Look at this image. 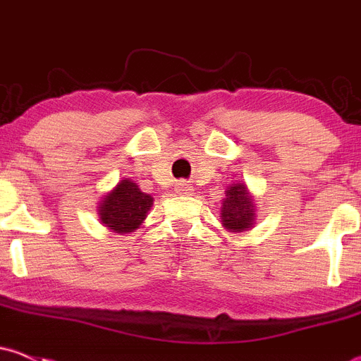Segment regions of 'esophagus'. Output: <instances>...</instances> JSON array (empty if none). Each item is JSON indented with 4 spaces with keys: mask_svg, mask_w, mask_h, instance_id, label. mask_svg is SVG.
<instances>
[{
    "mask_svg": "<svg viewBox=\"0 0 361 361\" xmlns=\"http://www.w3.org/2000/svg\"><path fill=\"white\" fill-rule=\"evenodd\" d=\"M192 190H194V188H192L188 183H185V181H178L176 183V194L187 195V194H192Z\"/></svg>",
    "mask_w": 361,
    "mask_h": 361,
    "instance_id": "1",
    "label": "esophagus"
}]
</instances>
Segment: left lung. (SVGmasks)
Masks as SVG:
<instances>
[{"mask_svg":"<svg viewBox=\"0 0 361 361\" xmlns=\"http://www.w3.org/2000/svg\"><path fill=\"white\" fill-rule=\"evenodd\" d=\"M221 225L228 232L241 234L248 232L255 227L257 220V206L255 199L251 195L250 188L245 183H231L225 190V197L221 199V211H220Z\"/></svg>","mask_w":361,"mask_h":361,"instance_id":"1","label":"left lung"}]
</instances>
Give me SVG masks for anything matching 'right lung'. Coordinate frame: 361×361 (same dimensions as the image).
Segmentation results:
<instances>
[{
	"instance_id": "1",
	"label": "right lung",
	"mask_w": 361,
	"mask_h": 361,
	"mask_svg": "<svg viewBox=\"0 0 361 361\" xmlns=\"http://www.w3.org/2000/svg\"><path fill=\"white\" fill-rule=\"evenodd\" d=\"M154 197L141 192L134 181L123 178L113 190L97 202V216L106 228L116 234H129L140 228L152 209Z\"/></svg>"
}]
</instances>
